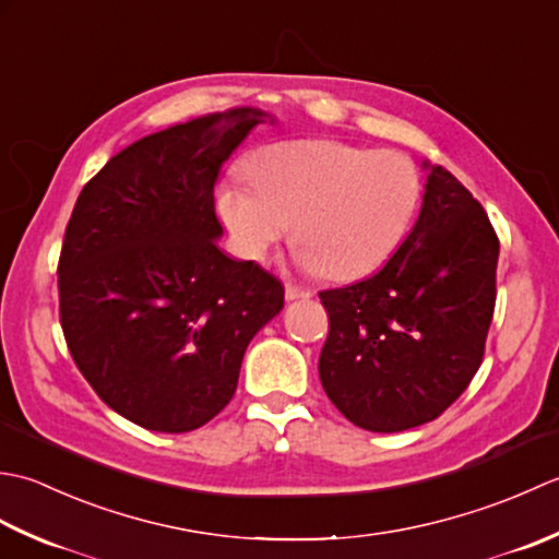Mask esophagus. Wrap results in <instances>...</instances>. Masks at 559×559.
<instances>
[{
  "label": "esophagus",
  "instance_id": "1",
  "mask_svg": "<svg viewBox=\"0 0 559 559\" xmlns=\"http://www.w3.org/2000/svg\"><path fill=\"white\" fill-rule=\"evenodd\" d=\"M284 296H287V301H296V299H311L313 294L309 289L296 287V284H287V287H284Z\"/></svg>",
  "mask_w": 559,
  "mask_h": 559
}]
</instances>
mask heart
<instances>
[{"label":"heart","instance_id":"obj_1","mask_svg":"<svg viewBox=\"0 0 559 559\" xmlns=\"http://www.w3.org/2000/svg\"><path fill=\"white\" fill-rule=\"evenodd\" d=\"M246 174L253 188L224 183L214 198L238 253L260 263L292 229L299 265L337 282L389 263L413 231L425 190L405 154L323 136L267 144Z\"/></svg>","mask_w":559,"mask_h":559}]
</instances>
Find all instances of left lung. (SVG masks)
<instances>
[{"instance_id":"1","label":"left lung","mask_w":559,"mask_h":559,"mask_svg":"<svg viewBox=\"0 0 559 559\" xmlns=\"http://www.w3.org/2000/svg\"><path fill=\"white\" fill-rule=\"evenodd\" d=\"M423 168V210L401 250L373 277L318 294L323 389L352 425L383 435L431 423L468 389L497 299L485 210L447 168Z\"/></svg>"}]
</instances>
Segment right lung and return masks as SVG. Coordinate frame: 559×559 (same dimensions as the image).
<instances>
[{
    "instance_id": "right-lung-1",
    "label": "right lung",
    "mask_w": 559,
    "mask_h": 559,
    "mask_svg": "<svg viewBox=\"0 0 559 559\" xmlns=\"http://www.w3.org/2000/svg\"><path fill=\"white\" fill-rule=\"evenodd\" d=\"M275 116L229 108L142 136L84 186L60 255V323L100 401L152 431H192L231 401L284 287L219 248L214 186Z\"/></svg>"
}]
</instances>
